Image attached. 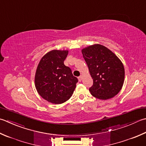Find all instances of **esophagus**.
Wrapping results in <instances>:
<instances>
[{
    "label": "esophagus",
    "instance_id": "esophagus-1",
    "mask_svg": "<svg viewBox=\"0 0 146 146\" xmlns=\"http://www.w3.org/2000/svg\"><path fill=\"white\" fill-rule=\"evenodd\" d=\"M78 79L79 82H81V81L82 80V76H78Z\"/></svg>",
    "mask_w": 146,
    "mask_h": 146
}]
</instances>
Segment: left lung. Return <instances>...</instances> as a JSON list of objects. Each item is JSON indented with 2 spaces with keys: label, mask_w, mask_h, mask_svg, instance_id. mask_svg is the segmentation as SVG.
Instances as JSON below:
<instances>
[{
  "label": "left lung",
  "mask_w": 146,
  "mask_h": 146,
  "mask_svg": "<svg viewBox=\"0 0 146 146\" xmlns=\"http://www.w3.org/2000/svg\"><path fill=\"white\" fill-rule=\"evenodd\" d=\"M82 52L93 79V85L89 88L91 94L102 100L117 95L125 78L124 66L120 59L109 48L100 44L83 48Z\"/></svg>",
  "instance_id": "obj_1"
}]
</instances>
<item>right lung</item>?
Listing matches in <instances>:
<instances>
[{
  "instance_id": "add662e5",
  "label": "right lung",
  "mask_w": 146,
  "mask_h": 146,
  "mask_svg": "<svg viewBox=\"0 0 146 146\" xmlns=\"http://www.w3.org/2000/svg\"><path fill=\"white\" fill-rule=\"evenodd\" d=\"M68 50H53L42 57L36 68L35 84L37 92L50 103L62 104L73 94L76 77L64 64Z\"/></svg>"
}]
</instances>
